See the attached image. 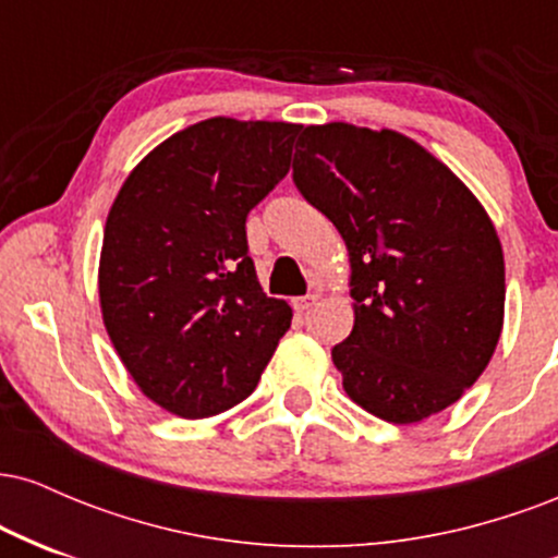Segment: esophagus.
I'll list each match as a JSON object with an SVG mask.
<instances>
[{
	"mask_svg": "<svg viewBox=\"0 0 558 558\" xmlns=\"http://www.w3.org/2000/svg\"><path fill=\"white\" fill-rule=\"evenodd\" d=\"M315 301H317V296H315V293H306V296H299V299H293V301H291V304H293V310H296V312H299V315H304V312H306V310H310V306H312V304H315Z\"/></svg>",
	"mask_w": 558,
	"mask_h": 558,
	"instance_id": "1",
	"label": "esophagus"
}]
</instances>
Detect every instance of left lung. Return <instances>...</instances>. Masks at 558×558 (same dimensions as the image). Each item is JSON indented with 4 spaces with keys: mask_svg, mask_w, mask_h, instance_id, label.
Segmentation results:
<instances>
[{
    "mask_svg": "<svg viewBox=\"0 0 558 558\" xmlns=\"http://www.w3.org/2000/svg\"><path fill=\"white\" fill-rule=\"evenodd\" d=\"M301 196L349 252L354 330L332 345L343 390L412 425L483 375L504 328V252L488 213L417 141L349 123L306 125Z\"/></svg>",
    "mask_w": 558,
    "mask_h": 558,
    "instance_id": "1",
    "label": "left lung"
}]
</instances>
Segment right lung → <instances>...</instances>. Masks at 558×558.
Returning <instances> with one entry per match:
<instances>
[{
    "instance_id": "add662e5",
    "label": "right lung",
    "mask_w": 558,
    "mask_h": 558,
    "mask_svg": "<svg viewBox=\"0 0 558 558\" xmlns=\"http://www.w3.org/2000/svg\"><path fill=\"white\" fill-rule=\"evenodd\" d=\"M301 125L209 118L151 149L112 202L99 304L141 393L185 420L257 388L291 328L262 291L246 215L286 178Z\"/></svg>"
}]
</instances>
